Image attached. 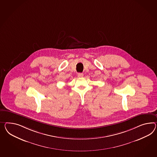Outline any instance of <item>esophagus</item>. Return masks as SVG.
<instances>
[{"label": "esophagus", "mask_w": 157, "mask_h": 157, "mask_svg": "<svg viewBox=\"0 0 157 157\" xmlns=\"http://www.w3.org/2000/svg\"><path fill=\"white\" fill-rule=\"evenodd\" d=\"M77 76L78 77H82L84 76V75H83V73H78V74H77Z\"/></svg>", "instance_id": "esophagus-1"}]
</instances>
